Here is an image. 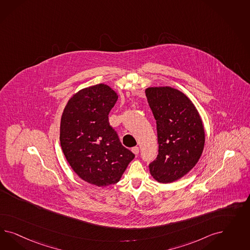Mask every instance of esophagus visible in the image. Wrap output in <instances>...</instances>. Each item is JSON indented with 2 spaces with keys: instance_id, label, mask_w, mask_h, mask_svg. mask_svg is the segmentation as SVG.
Segmentation results:
<instances>
[{
  "instance_id": "obj_1",
  "label": "esophagus",
  "mask_w": 250,
  "mask_h": 250,
  "mask_svg": "<svg viewBox=\"0 0 250 250\" xmlns=\"http://www.w3.org/2000/svg\"><path fill=\"white\" fill-rule=\"evenodd\" d=\"M132 152H133L135 155H138V153H139V148L135 146V147H133V148H132Z\"/></svg>"
}]
</instances>
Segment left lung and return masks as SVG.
<instances>
[{
  "label": "left lung",
  "mask_w": 250,
  "mask_h": 250,
  "mask_svg": "<svg viewBox=\"0 0 250 250\" xmlns=\"http://www.w3.org/2000/svg\"><path fill=\"white\" fill-rule=\"evenodd\" d=\"M145 93L157 121L159 141L150 174L158 182L171 183L189 172L203 154V120L190 99L175 88L148 87Z\"/></svg>",
  "instance_id": "8db88e82"
}]
</instances>
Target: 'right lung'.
I'll return each instance as SVG.
<instances>
[{
	"label": "right lung",
	"instance_id": "right-lung-1",
	"mask_svg": "<svg viewBox=\"0 0 250 250\" xmlns=\"http://www.w3.org/2000/svg\"><path fill=\"white\" fill-rule=\"evenodd\" d=\"M117 99L107 84L90 86L69 98L61 115L60 140L65 158L82 180L98 187L119 182L135 158L108 121Z\"/></svg>",
	"mask_w": 250,
	"mask_h": 250
}]
</instances>
